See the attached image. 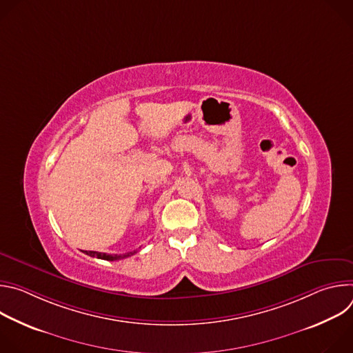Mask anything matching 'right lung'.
<instances>
[{"mask_svg":"<svg viewBox=\"0 0 353 353\" xmlns=\"http://www.w3.org/2000/svg\"><path fill=\"white\" fill-rule=\"evenodd\" d=\"M83 253L90 256V257H94V259L108 260V261H116V260L131 257V256H134L137 253V251L134 250V251H130V253H125V254H106V253H99V251H83Z\"/></svg>","mask_w":353,"mask_h":353,"instance_id":"right-lung-1","label":"right lung"}]
</instances>
